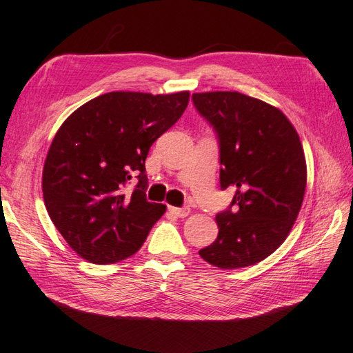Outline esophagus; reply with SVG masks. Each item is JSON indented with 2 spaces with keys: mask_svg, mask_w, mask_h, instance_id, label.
Returning <instances> with one entry per match:
<instances>
[{
  "mask_svg": "<svg viewBox=\"0 0 353 353\" xmlns=\"http://www.w3.org/2000/svg\"><path fill=\"white\" fill-rule=\"evenodd\" d=\"M170 212L179 218H185L191 214L190 208H170Z\"/></svg>",
  "mask_w": 353,
  "mask_h": 353,
  "instance_id": "34e87169",
  "label": "esophagus"
}]
</instances>
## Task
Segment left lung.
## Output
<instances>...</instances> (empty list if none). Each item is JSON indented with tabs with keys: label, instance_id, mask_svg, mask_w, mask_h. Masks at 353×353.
Wrapping results in <instances>:
<instances>
[{
	"label": "left lung",
	"instance_id": "8db88e82",
	"mask_svg": "<svg viewBox=\"0 0 353 353\" xmlns=\"http://www.w3.org/2000/svg\"><path fill=\"white\" fill-rule=\"evenodd\" d=\"M219 138L221 188L237 210L216 215L218 237L200 256L219 269L256 265L289 236L304 201L307 162L296 129L276 106L239 92L192 94Z\"/></svg>",
	"mask_w": 353,
	"mask_h": 353
}]
</instances>
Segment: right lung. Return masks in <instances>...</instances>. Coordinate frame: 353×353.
Segmentation results:
<instances>
[{"label":"right lung","mask_w":353,"mask_h":353,"mask_svg":"<svg viewBox=\"0 0 353 353\" xmlns=\"http://www.w3.org/2000/svg\"><path fill=\"white\" fill-rule=\"evenodd\" d=\"M188 102L190 92H111L63 121L46 154L42 191L49 218L79 257L110 265L134 256L165 214V204L145 199V158ZM132 174L139 185L126 194Z\"/></svg>","instance_id":"right-lung-1"}]
</instances>
